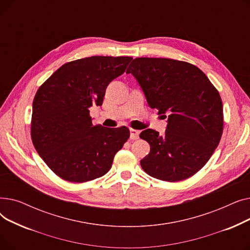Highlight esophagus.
Returning a JSON list of instances; mask_svg holds the SVG:
<instances>
[{"label": "esophagus", "instance_id": "1", "mask_svg": "<svg viewBox=\"0 0 250 250\" xmlns=\"http://www.w3.org/2000/svg\"><path fill=\"white\" fill-rule=\"evenodd\" d=\"M129 133H130L129 138L132 139V140H137V139H139V135H140L139 130L134 129V128H129Z\"/></svg>", "mask_w": 250, "mask_h": 250}]
</instances>
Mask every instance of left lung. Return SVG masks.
<instances>
[{
	"label": "left lung",
	"mask_w": 250,
	"mask_h": 250,
	"mask_svg": "<svg viewBox=\"0 0 250 250\" xmlns=\"http://www.w3.org/2000/svg\"><path fill=\"white\" fill-rule=\"evenodd\" d=\"M151 108L167 117L165 134L147 128L140 138L150 145L141 160L144 171L164 181L187 179L202 169L223 133L219 92L195 65L171 59L137 58L129 64Z\"/></svg>",
	"instance_id": "8db88e82"
}]
</instances>
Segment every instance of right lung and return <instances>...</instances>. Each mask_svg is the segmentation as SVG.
<instances>
[{"mask_svg": "<svg viewBox=\"0 0 250 250\" xmlns=\"http://www.w3.org/2000/svg\"><path fill=\"white\" fill-rule=\"evenodd\" d=\"M130 57L95 56L62 64L37 90L32 104L35 150L61 178L86 182L106 174L129 138L125 126L92 125L108 84L125 73Z\"/></svg>", "mask_w": 250, "mask_h": 250, "instance_id": "obj_1", "label": "right lung"}]
</instances>
